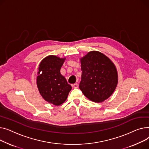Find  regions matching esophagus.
<instances>
[{"label":"esophagus","instance_id":"obj_1","mask_svg":"<svg viewBox=\"0 0 149 149\" xmlns=\"http://www.w3.org/2000/svg\"><path fill=\"white\" fill-rule=\"evenodd\" d=\"M72 86L74 88H77V87H78V84H77V83H76V84H73V85H72Z\"/></svg>","mask_w":149,"mask_h":149}]
</instances>
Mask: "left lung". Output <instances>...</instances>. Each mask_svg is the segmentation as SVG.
Here are the masks:
<instances>
[{"label":"left lung","mask_w":149,"mask_h":149,"mask_svg":"<svg viewBox=\"0 0 149 149\" xmlns=\"http://www.w3.org/2000/svg\"><path fill=\"white\" fill-rule=\"evenodd\" d=\"M82 77L79 88L86 97L97 103L109 98L118 83L117 69L112 61L97 51L81 59Z\"/></svg>","instance_id":"8db88e82"}]
</instances>
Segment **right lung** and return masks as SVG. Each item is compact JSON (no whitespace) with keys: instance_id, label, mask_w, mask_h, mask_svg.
<instances>
[{"instance_id":"1","label":"right lung","mask_w":149,"mask_h":149,"mask_svg":"<svg viewBox=\"0 0 149 149\" xmlns=\"http://www.w3.org/2000/svg\"><path fill=\"white\" fill-rule=\"evenodd\" d=\"M65 59L50 55L43 59L39 65L37 84L40 93L46 101L56 106L66 100L72 90V86L60 73Z\"/></svg>"}]
</instances>
